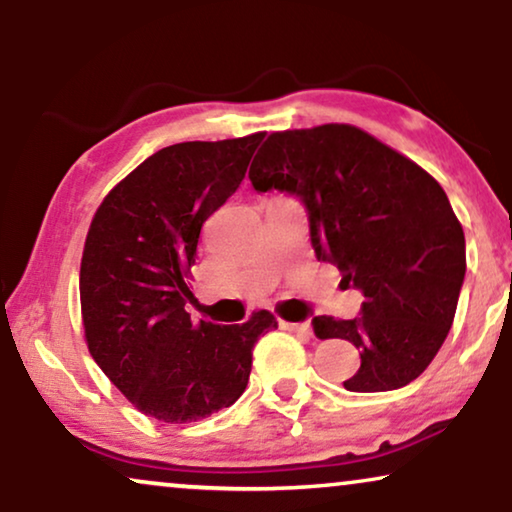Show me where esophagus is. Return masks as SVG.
<instances>
[{"mask_svg": "<svg viewBox=\"0 0 512 512\" xmlns=\"http://www.w3.org/2000/svg\"><path fill=\"white\" fill-rule=\"evenodd\" d=\"M279 326H282L284 331L305 335V338H310L312 335V326L307 324V321H279Z\"/></svg>", "mask_w": 512, "mask_h": 512, "instance_id": "1", "label": "esophagus"}]
</instances>
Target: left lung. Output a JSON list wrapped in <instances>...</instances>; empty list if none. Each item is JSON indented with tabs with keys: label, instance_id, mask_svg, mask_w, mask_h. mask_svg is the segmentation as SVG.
Masks as SVG:
<instances>
[{
	"label": "left lung",
	"instance_id": "left-lung-1",
	"mask_svg": "<svg viewBox=\"0 0 512 512\" xmlns=\"http://www.w3.org/2000/svg\"><path fill=\"white\" fill-rule=\"evenodd\" d=\"M256 193L303 202L312 249L361 291L359 317H314L361 366L347 391L401 389L443 347L466 275V240L436 179L354 125L272 132L249 170Z\"/></svg>",
	"mask_w": 512,
	"mask_h": 512
}]
</instances>
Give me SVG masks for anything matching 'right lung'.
<instances>
[{
    "mask_svg": "<svg viewBox=\"0 0 512 512\" xmlns=\"http://www.w3.org/2000/svg\"><path fill=\"white\" fill-rule=\"evenodd\" d=\"M261 142L263 132L165 146L90 223L79 282L90 356L158 422H198L233 405L247 389L256 340L277 328L268 310L233 326L195 324L186 312L202 223L240 188Z\"/></svg>",
    "mask_w": 512,
    "mask_h": 512,
    "instance_id": "1",
    "label": "right lung"
}]
</instances>
